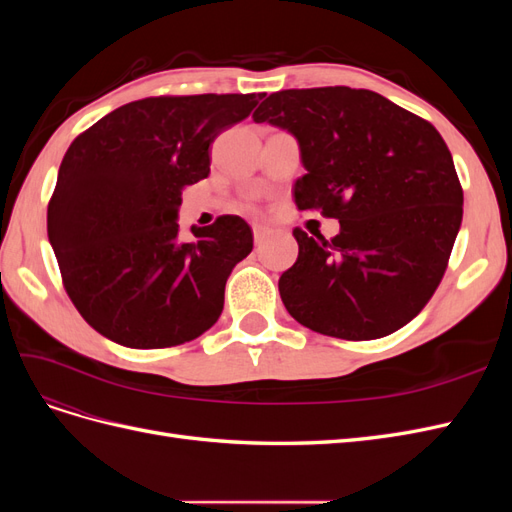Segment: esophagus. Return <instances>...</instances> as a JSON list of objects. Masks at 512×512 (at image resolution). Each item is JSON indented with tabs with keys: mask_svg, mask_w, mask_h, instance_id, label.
<instances>
[{
	"mask_svg": "<svg viewBox=\"0 0 512 512\" xmlns=\"http://www.w3.org/2000/svg\"><path fill=\"white\" fill-rule=\"evenodd\" d=\"M269 235H271V230L262 228V226H254V241H256V245H258V247H260L262 243H267Z\"/></svg>",
	"mask_w": 512,
	"mask_h": 512,
	"instance_id": "obj_1",
	"label": "esophagus"
}]
</instances>
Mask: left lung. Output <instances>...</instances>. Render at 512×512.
I'll return each mask as SVG.
<instances>
[{"label":"left lung","instance_id":"8db88e82","mask_svg":"<svg viewBox=\"0 0 512 512\" xmlns=\"http://www.w3.org/2000/svg\"><path fill=\"white\" fill-rule=\"evenodd\" d=\"M299 141L301 211L339 220L331 241L294 228L299 258L280 277L288 314L339 339H378L436 292L461 226L453 156L429 121L369 89L271 94L252 115Z\"/></svg>","mask_w":512,"mask_h":512}]
</instances>
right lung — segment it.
<instances>
[{"mask_svg": "<svg viewBox=\"0 0 512 512\" xmlns=\"http://www.w3.org/2000/svg\"><path fill=\"white\" fill-rule=\"evenodd\" d=\"M256 104V94L145 98L74 138L46 230L68 297L100 335L170 348L218 322L228 275L254 247L252 228L222 215L183 241L177 211L185 185L209 175V145Z\"/></svg>", "mask_w": 512, "mask_h": 512, "instance_id": "obj_1", "label": "right lung"}]
</instances>
